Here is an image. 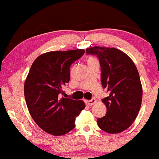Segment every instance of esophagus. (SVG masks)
<instances>
[{"mask_svg": "<svg viewBox=\"0 0 159 159\" xmlns=\"http://www.w3.org/2000/svg\"><path fill=\"white\" fill-rule=\"evenodd\" d=\"M85 102L87 105H93L94 104H96V98H92L90 100H85Z\"/></svg>", "mask_w": 159, "mask_h": 159, "instance_id": "1", "label": "esophagus"}]
</instances>
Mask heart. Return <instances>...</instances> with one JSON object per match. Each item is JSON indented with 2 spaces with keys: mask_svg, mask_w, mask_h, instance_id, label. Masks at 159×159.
I'll use <instances>...</instances> for the list:
<instances>
[{
  "mask_svg": "<svg viewBox=\"0 0 159 159\" xmlns=\"http://www.w3.org/2000/svg\"><path fill=\"white\" fill-rule=\"evenodd\" d=\"M95 61H96V58L94 57H90L88 61V62H95Z\"/></svg>",
  "mask_w": 159,
  "mask_h": 159,
  "instance_id": "heart-1",
  "label": "heart"
}]
</instances>
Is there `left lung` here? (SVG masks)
<instances>
[{
  "instance_id": "obj_1",
  "label": "left lung",
  "mask_w": 159,
  "mask_h": 159,
  "mask_svg": "<svg viewBox=\"0 0 159 159\" xmlns=\"http://www.w3.org/2000/svg\"><path fill=\"white\" fill-rule=\"evenodd\" d=\"M86 51L97 56L102 84L110 91L109 96L102 100L107 113L97 120L98 127L110 134L123 132L135 120L141 105L143 89L138 69L132 59L117 48L95 46Z\"/></svg>"
}]
</instances>
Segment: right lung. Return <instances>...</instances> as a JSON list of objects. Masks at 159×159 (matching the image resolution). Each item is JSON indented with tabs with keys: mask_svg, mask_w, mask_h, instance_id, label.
Returning <instances> with one entry per match:
<instances>
[{
	"mask_svg": "<svg viewBox=\"0 0 159 159\" xmlns=\"http://www.w3.org/2000/svg\"><path fill=\"white\" fill-rule=\"evenodd\" d=\"M84 52V49H77L41 54L25 80L24 93L29 113L43 131L52 135H63L72 130L76 116L85 107L81 100L61 96L69 81L71 65Z\"/></svg>",
	"mask_w": 159,
	"mask_h": 159,
	"instance_id": "add662e5",
	"label": "right lung"
}]
</instances>
